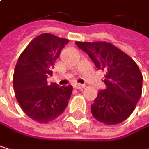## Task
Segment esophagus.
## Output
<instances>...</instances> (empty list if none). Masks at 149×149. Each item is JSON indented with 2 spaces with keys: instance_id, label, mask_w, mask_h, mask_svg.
I'll use <instances>...</instances> for the list:
<instances>
[{
  "instance_id": "1",
  "label": "esophagus",
  "mask_w": 149,
  "mask_h": 149,
  "mask_svg": "<svg viewBox=\"0 0 149 149\" xmlns=\"http://www.w3.org/2000/svg\"><path fill=\"white\" fill-rule=\"evenodd\" d=\"M73 87H74L75 89H79V90H81V89H84V88L85 87V85H84V84H78V83H76L74 85H73Z\"/></svg>"
}]
</instances>
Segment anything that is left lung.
Wrapping results in <instances>:
<instances>
[{"mask_svg": "<svg viewBox=\"0 0 149 149\" xmlns=\"http://www.w3.org/2000/svg\"><path fill=\"white\" fill-rule=\"evenodd\" d=\"M98 70L105 72L106 89L91 105L92 116L106 125L118 124L134 111L142 91V74L134 60L110 43L76 42Z\"/></svg>", "mask_w": 149, "mask_h": 149, "instance_id": "8db88e82", "label": "left lung"}]
</instances>
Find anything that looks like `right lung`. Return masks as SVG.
Returning <instances> with one entry per match:
<instances>
[{"label": "right lung", "instance_id": "right-lung-1", "mask_svg": "<svg viewBox=\"0 0 149 149\" xmlns=\"http://www.w3.org/2000/svg\"><path fill=\"white\" fill-rule=\"evenodd\" d=\"M68 42L66 39L42 33L28 44L17 61L13 77L16 99L26 116L38 123H47L56 119L70 100L72 85L60 87L46 81Z\"/></svg>", "mask_w": 149, "mask_h": 149}]
</instances>
